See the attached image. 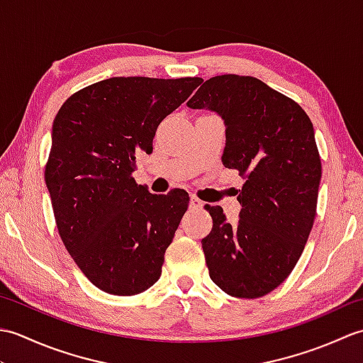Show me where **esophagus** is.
<instances>
[{"instance_id":"1","label":"esophagus","mask_w":363,"mask_h":363,"mask_svg":"<svg viewBox=\"0 0 363 363\" xmlns=\"http://www.w3.org/2000/svg\"><path fill=\"white\" fill-rule=\"evenodd\" d=\"M203 204H204V203H203L199 198L190 196V207H191V209H201Z\"/></svg>"}]
</instances>
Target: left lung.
<instances>
[{
	"label": "left lung",
	"instance_id": "obj_1",
	"mask_svg": "<svg viewBox=\"0 0 363 363\" xmlns=\"http://www.w3.org/2000/svg\"><path fill=\"white\" fill-rule=\"evenodd\" d=\"M187 106L220 115L223 165L246 179L235 225L220 206H206L213 220L201 242L211 279L230 296H265L295 268L317 215L321 160L312 121L252 76L207 79Z\"/></svg>",
	"mask_w": 363,
	"mask_h": 363
}]
</instances>
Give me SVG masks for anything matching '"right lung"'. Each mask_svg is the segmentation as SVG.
Instances as JSON below:
<instances>
[{
    "label": "right lung",
    "instance_id": "1",
    "mask_svg": "<svg viewBox=\"0 0 363 363\" xmlns=\"http://www.w3.org/2000/svg\"><path fill=\"white\" fill-rule=\"evenodd\" d=\"M201 78H111L76 91L52 123L45 168L67 251L106 293L133 296L159 281L189 194L152 195L133 177L138 154Z\"/></svg>",
    "mask_w": 363,
    "mask_h": 363
}]
</instances>
